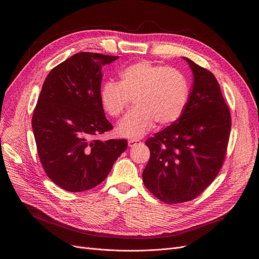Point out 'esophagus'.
Listing matches in <instances>:
<instances>
[{
  "instance_id": "esophagus-1",
  "label": "esophagus",
  "mask_w": 259,
  "mask_h": 259,
  "mask_svg": "<svg viewBox=\"0 0 259 259\" xmlns=\"http://www.w3.org/2000/svg\"><path fill=\"white\" fill-rule=\"evenodd\" d=\"M139 143H141L139 140H136V139H133V140H129L128 141V145H129V147H133V146H135V145H137V144H139Z\"/></svg>"
}]
</instances>
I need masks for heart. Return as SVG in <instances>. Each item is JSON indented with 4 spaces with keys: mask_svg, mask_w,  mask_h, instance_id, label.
I'll return each instance as SVG.
<instances>
[{
    "mask_svg": "<svg viewBox=\"0 0 259 259\" xmlns=\"http://www.w3.org/2000/svg\"><path fill=\"white\" fill-rule=\"evenodd\" d=\"M189 82L176 68L142 60L120 73V82L105 83L99 93L100 103L112 117L121 116L131 100L135 106L117 127L119 136L138 139L151 131L156 122L161 127L175 123L187 106Z\"/></svg>",
    "mask_w": 259,
    "mask_h": 259,
    "instance_id": "heart-1",
    "label": "heart"
}]
</instances>
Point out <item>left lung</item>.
Returning <instances> with one entry per match:
<instances>
[{
	"label": "left lung",
	"instance_id": "1",
	"mask_svg": "<svg viewBox=\"0 0 259 259\" xmlns=\"http://www.w3.org/2000/svg\"><path fill=\"white\" fill-rule=\"evenodd\" d=\"M193 72V88L181 117L146 140L151 158L144 186L167 204L191 201L217 176L231 132V114L214 75L183 57Z\"/></svg>",
	"mask_w": 259,
	"mask_h": 259
}]
</instances>
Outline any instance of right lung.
Wrapping results in <instances>:
<instances>
[{
	"label": "right lung",
	"mask_w": 259,
	"mask_h": 259,
	"mask_svg": "<svg viewBox=\"0 0 259 259\" xmlns=\"http://www.w3.org/2000/svg\"><path fill=\"white\" fill-rule=\"evenodd\" d=\"M119 56L80 52L47 76L32 115V131L48 177L71 193L102 182L127 149L126 139L94 137L113 129L100 103L103 65Z\"/></svg>",
	"instance_id": "right-lung-1"
}]
</instances>
